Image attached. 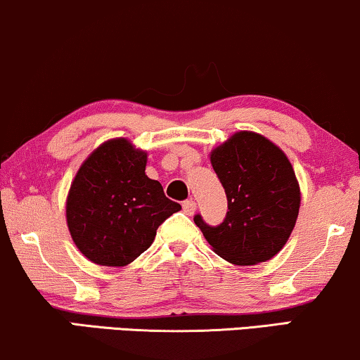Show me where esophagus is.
Returning a JSON list of instances; mask_svg holds the SVG:
<instances>
[{"mask_svg":"<svg viewBox=\"0 0 360 360\" xmlns=\"http://www.w3.org/2000/svg\"><path fill=\"white\" fill-rule=\"evenodd\" d=\"M181 208H184V213L191 216L196 211V203L193 200H186V201H184V203H181Z\"/></svg>","mask_w":360,"mask_h":360,"instance_id":"34e87169","label":"esophagus"}]
</instances>
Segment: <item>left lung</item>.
Instances as JSON below:
<instances>
[{"label":"left lung","instance_id":"8db88e82","mask_svg":"<svg viewBox=\"0 0 360 360\" xmlns=\"http://www.w3.org/2000/svg\"><path fill=\"white\" fill-rule=\"evenodd\" d=\"M211 165L226 191L219 226L195 224L219 257L234 265L270 260L287 244L300 211V185L283 150L267 137L239 131L211 150Z\"/></svg>","mask_w":360,"mask_h":360}]
</instances>
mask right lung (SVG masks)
Returning <instances> with one entry per match:
<instances>
[{"instance_id":"add662e5","label":"right lung","mask_w":360,"mask_h":360,"mask_svg":"<svg viewBox=\"0 0 360 360\" xmlns=\"http://www.w3.org/2000/svg\"><path fill=\"white\" fill-rule=\"evenodd\" d=\"M147 152L110 139L78 169L67 196V226L93 264L124 267L150 248L157 228L181 206L146 175Z\"/></svg>"}]
</instances>
